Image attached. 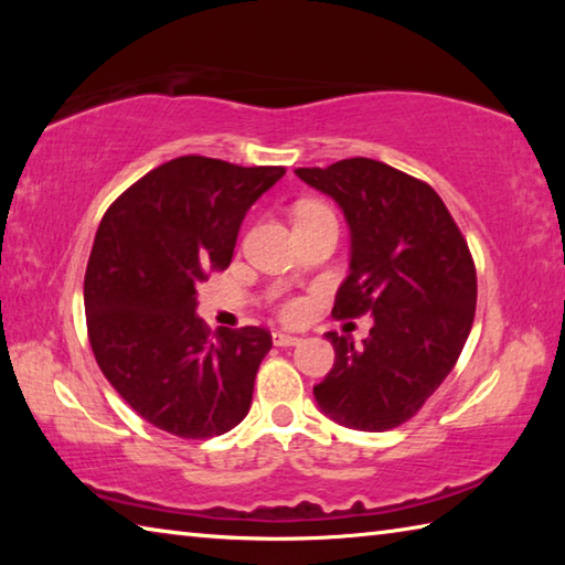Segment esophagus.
Listing matches in <instances>:
<instances>
[{
    "label": "esophagus",
    "mask_w": 565,
    "mask_h": 565,
    "mask_svg": "<svg viewBox=\"0 0 565 565\" xmlns=\"http://www.w3.org/2000/svg\"><path fill=\"white\" fill-rule=\"evenodd\" d=\"M301 339L299 337H291V333H284V331H274V343L276 347H296Z\"/></svg>",
    "instance_id": "obj_1"
}]
</instances>
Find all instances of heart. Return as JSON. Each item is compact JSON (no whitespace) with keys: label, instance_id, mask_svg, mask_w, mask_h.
I'll list each match as a JSON object with an SVG mask.
<instances>
[{"label":"heart","instance_id":"obj_1","mask_svg":"<svg viewBox=\"0 0 565 565\" xmlns=\"http://www.w3.org/2000/svg\"><path fill=\"white\" fill-rule=\"evenodd\" d=\"M331 212L323 204H303L301 209H299V218H296V222H301V218H311V216H329ZM289 313H296L299 311V306L296 303H291L289 309H286Z\"/></svg>","mask_w":565,"mask_h":565}]
</instances>
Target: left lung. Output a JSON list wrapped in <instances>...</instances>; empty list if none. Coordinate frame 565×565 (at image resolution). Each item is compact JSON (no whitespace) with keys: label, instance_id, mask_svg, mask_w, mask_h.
<instances>
[{"label":"left lung","instance_id":"8db88e82","mask_svg":"<svg viewBox=\"0 0 565 565\" xmlns=\"http://www.w3.org/2000/svg\"><path fill=\"white\" fill-rule=\"evenodd\" d=\"M296 177L331 196L349 224V276L333 317H374L361 347L327 333L337 356L313 398L341 426L388 431L426 404L461 356L476 313L471 252L441 196L384 161L353 157Z\"/></svg>","mask_w":565,"mask_h":565}]
</instances>
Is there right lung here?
I'll list each match as a JSON object with an SVG mask.
<instances>
[{
  "label": "right lung",
  "mask_w": 565,
  "mask_h": 565,
  "mask_svg": "<svg viewBox=\"0 0 565 565\" xmlns=\"http://www.w3.org/2000/svg\"><path fill=\"white\" fill-rule=\"evenodd\" d=\"M284 174L179 157L131 184L102 218L84 276L89 343L117 394L161 431L222 436L252 408L271 333H212L196 317V289L232 264L246 212Z\"/></svg>",
  "instance_id": "right-lung-1"
}]
</instances>
